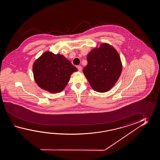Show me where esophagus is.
Returning a JSON list of instances; mask_svg holds the SVG:
<instances>
[{"label":"esophagus","instance_id":"obj_1","mask_svg":"<svg viewBox=\"0 0 160 160\" xmlns=\"http://www.w3.org/2000/svg\"><path fill=\"white\" fill-rule=\"evenodd\" d=\"M77 68H78V70L79 72H81L82 70V68L81 66H77Z\"/></svg>","mask_w":160,"mask_h":160}]
</instances>
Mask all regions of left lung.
<instances>
[{
	"mask_svg": "<svg viewBox=\"0 0 160 160\" xmlns=\"http://www.w3.org/2000/svg\"><path fill=\"white\" fill-rule=\"evenodd\" d=\"M87 61L88 65L83 72L92 88L100 92L109 91L122 72L118 52L109 44L103 43L88 53Z\"/></svg>",
	"mask_w": 160,
	"mask_h": 160,
	"instance_id": "left-lung-1",
	"label": "left lung"
}]
</instances>
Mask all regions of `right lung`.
I'll use <instances>...</instances> for the list:
<instances>
[{"label":"right lung","instance_id":"obj_1","mask_svg":"<svg viewBox=\"0 0 160 160\" xmlns=\"http://www.w3.org/2000/svg\"><path fill=\"white\" fill-rule=\"evenodd\" d=\"M32 71L37 85L55 93L64 89L72 73L77 68L63 55L48 51L34 62Z\"/></svg>","mask_w":160,"mask_h":160}]
</instances>
